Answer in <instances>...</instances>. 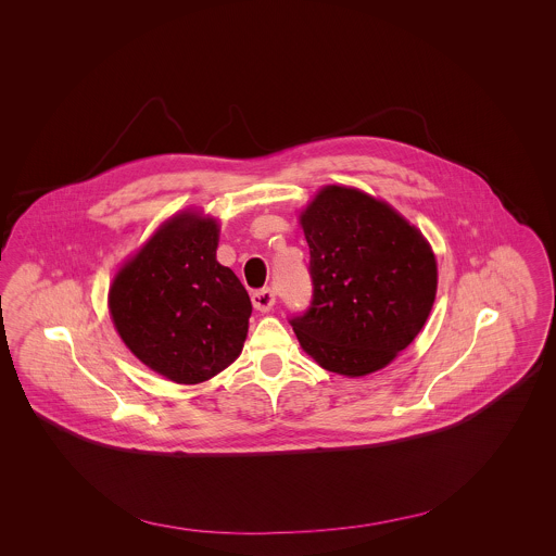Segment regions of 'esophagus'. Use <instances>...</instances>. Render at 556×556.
Wrapping results in <instances>:
<instances>
[{
  "instance_id": "esophagus-1",
  "label": "esophagus",
  "mask_w": 556,
  "mask_h": 556,
  "mask_svg": "<svg viewBox=\"0 0 556 556\" xmlns=\"http://www.w3.org/2000/svg\"><path fill=\"white\" fill-rule=\"evenodd\" d=\"M253 305L256 312H261V314H267L273 309V305H275V293H273V289H261V291H254Z\"/></svg>"
}]
</instances>
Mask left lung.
<instances>
[{
	"instance_id": "8db88e82",
	"label": "left lung",
	"mask_w": 556,
	"mask_h": 556,
	"mask_svg": "<svg viewBox=\"0 0 556 556\" xmlns=\"http://www.w3.org/2000/svg\"><path fill=\"white\" fill-rule=\"evenodd\" d=\"M314 300L291 326L321 369L365 377L420 334L437 300L438 265L420 228L391 203L324 186L300 212Z\"/></svg>"
}]
</instances>
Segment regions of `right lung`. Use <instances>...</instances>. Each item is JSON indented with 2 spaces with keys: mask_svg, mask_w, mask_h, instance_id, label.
<instances>
[{
  "mask_svg": "<svg viewBox=\"0 0 556 556\" xmlns=\"http://www.w3.org/2000/svg\"><path fill=\"white\" fill-rule=\"evenodd\" d=\"M219 219L187 207L165 219L116 270L108 309L126 349L179 386H198L242 353L253 312L216 258Z\"/></svg>",
  "mask_w": 556,
  "mask_h": 556,
  "instance_id": "1",
  "label": "right lung"
}]
</instances>
